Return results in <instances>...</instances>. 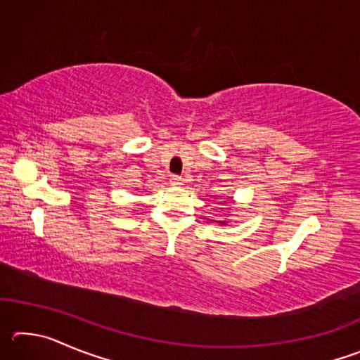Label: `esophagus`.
<instances>
[{"label":"esophagus","mask_w":360,"mask_h":360,"mask_svg":"<svg viewBox=\"0 0 360 360\" xmlns=\"http://www.w3.org/2000/svg\"><path fill=\"white\" fill-rule=\"evenodd\" d=\"M169 182H172L173 186H181L182 184V178L178 174H172L169 176Z\"/></svg>","instance_id":"esophagus-1"}]
</instances>
